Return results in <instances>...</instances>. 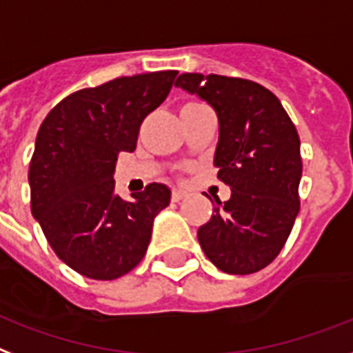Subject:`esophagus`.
Listing matches in <instances>:
<instances>
[{
	"instance_id": "obj_1",
	"label": "esophagus",
	"mask_w": 353,
	"mask_h": 353,
	"mask_svg": "<svg viewBox=\"0 0 353 353\" xmlns=\"http://www.w3.org/2000/svg\"><path fill=\"white\" fill-rule=\"evenodd\" d=\"M185 196H188V193H185V191L173 190V193H171V201H173V202H180V201H184Z\"/></svg>"
}]
</instances>
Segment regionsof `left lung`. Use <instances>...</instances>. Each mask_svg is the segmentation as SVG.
Masks as SVG:
<instances>
[{"instance_id": "1", "label": "left lung", "mask_w": 353, "mask_h": 353, "mask_svg": "<svg viewBox=\"0 0 353 353\" xmlns=\"http://www.w3.org/2000/svg\"><path fill=\"white\" fill-rule=\"evenodd\" d=\"M174 86L196 94L219 117L217 179L226 202L196 232L212 263L228 274H252L280 254L300 212V136L280 99L239 77L182 73Z\"/></svg>"}]
</instances>
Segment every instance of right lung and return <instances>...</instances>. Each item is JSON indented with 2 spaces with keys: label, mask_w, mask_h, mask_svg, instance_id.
<instances>
[{
  "label": "right lung",
  "mask_w": 353,
  "mask_h": 353,
  "mask_svg": "<svg viewBox=\"0 0 353 353\" xmlns=\"http://www.w3.org/2000/svg\"><path fill=\"white\" fill-rule=\"evenodd\" d=\"M176 75L141 73L79 90L40 125L29 165L31 212L54 254L79 274L116 280L145 256L152 221L171 191L152 182L125 201L114 193L112 174Z\"/></svg>",
  "instance_id": "1"
}]
</instances>
